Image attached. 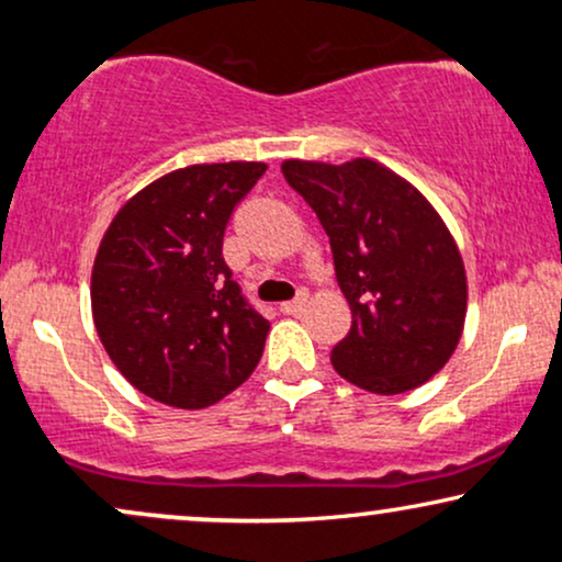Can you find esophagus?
Masks as SVG:
<instances>
[{"mask_svg": "<svg viewBox=\"0 0 562 562\" xmlns=\"http://www.w3.org/2000/svg\"><path fill=\"white\" fill-rule=\"evenodd\" d=\"M306 299H308V295H306V293H301L299 299H293V301L282 303L280 312H282V314H299V312H303V306H306Z\"/></svg>", "mask_w": 562, "mask_h": 562, "instance_id": "34e87169", "label": "esophagus"}]
</instances>
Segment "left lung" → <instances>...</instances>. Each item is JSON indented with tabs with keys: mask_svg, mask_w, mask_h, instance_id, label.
Wrapping results in <instances>:
<instances>
[{
	"mask_svg": "<svg viewBox=\"0 0 562 562\" xmlns=\"http://www.w3.org/2000/svg\"><path fill=\"white\" fill-rule=\"evenodd\" d=\"M288 184L330 237L351 330L333 348L335 372L393 396L428 383L449 362L468 314L460 248L415 184L370 158H290Z\"/></svg>",
	"mask_w": 562,
	"mask_h": 562,
	"instance_id": "obj_1",
	"label": "left lung"
}]
</instances>
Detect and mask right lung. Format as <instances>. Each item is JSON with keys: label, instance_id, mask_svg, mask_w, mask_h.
I'll use <instances>...</instances> for the list:
<instances>
[{"label": "right lung", "instance_id": "obj_1", "mask_svg": "<svg viewBox=\"0 0 562 562\" xmlns=\"http://www.w3.org/2000/svg\"><path fill=\"white\" fill-rule=\"evenodd\" d=\"M267 164H195L128 198L92 267V317L134 389L177 409H205L259 364L269 322L224 263L232 211Z\"/></svg>", "mask_w": 562, "mask_h": 562}]
</instances>
